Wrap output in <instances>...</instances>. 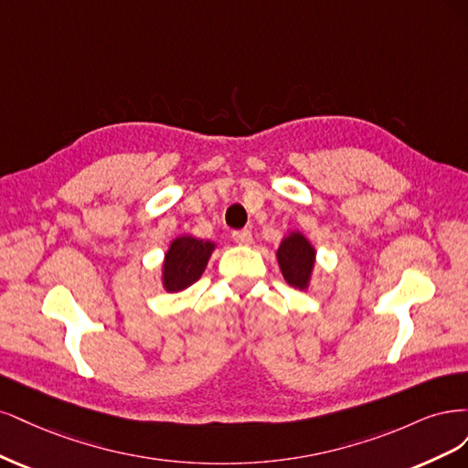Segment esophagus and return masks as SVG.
Masks as SVG:
<instances>
[{
  "label": "esophagus",
  "mask_w": 468,
  "mask_h": 468,
  "mask_svg": "<svg viewBox=\"0 0 468 468\" xmlns=\"http://www.w3.org/2000/svg\"><path fill=\"white\" fill-rule=\"evenodd\" d=\"M233 239H235V243H239V245H250L252 243V233L249 229H239V231H233Z\"/></svg>",
  "instance_id": "34e87169"
}]
</instances>
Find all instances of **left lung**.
I'll list each match as a JSON object with an SVG mask.
<instances>
[{
	"mask_svg": "<svg viewBox=\"0 0 468 468\" xmlns=\"http://www.w3.org/2000/svg\"><path fill=\"white\" fill-rule=\"evenodd\" d=\"M278 262L285 282L293 288L305 290L314 264V249L303 235L292 233L282 240L278 249Z\"/></svg>",
	"mask_w": 468,
	"mask_h": 468,
	"instance_id": "1",
	"label": "left lung"
}]
</instances>
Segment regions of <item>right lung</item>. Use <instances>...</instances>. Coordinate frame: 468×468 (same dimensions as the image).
<instances>
[{"instance_id":"add662e5","label":"right lung","mask_w":468,"mask_h":468,"mask_svg":"<svg viewBox=\"0 0 468 468\" xmlns=\"http://www.w3.org/2000/svg\"><path fill=\"white\" fill-rule=\"evenodd\" d=\"M214 243L194 237H178L165 254L163 283L167 292H180L192 285L204 272Z\"/></svg>"}]
</instances>
